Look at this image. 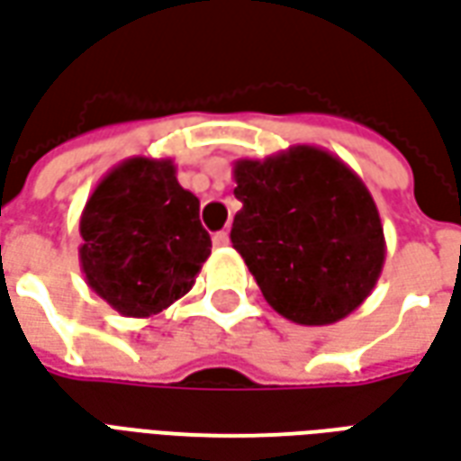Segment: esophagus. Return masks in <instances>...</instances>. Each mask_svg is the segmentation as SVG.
Returning a JSON list of instances; mask_svg holds the SVG:
<instances>
[{"instance_id": "34e87169", "label": "esophagus", "mask_w": 461, "mask_h": 461, "mask_svg": "<svg viewBox=\"0 0 461 461\" xmlns=\"http://www.w3.org/2000/svg\"><path fill=\"white\" fill-rule=\"evenodd\" d=\"M212 241H214V247H227V244H230V234H227V231H217V234H214V237H212Z\"/></svg>"}]
</instances>
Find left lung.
<instances>
[{
    "mask_svg": "<svg viewBox=\"0 0 461 461\" xmlns=\"http://www.w3.org/2000/svg\"><path fill=\"white\" fill-rule=\"evenodd\" d=\"M231 224L264 299L301 326L346 319L375 289L385 234L375 200L346 162L313 145L234 162Z\"/></svg>",
    "mask_w": 461,
    "mask_h": 461,
    "instance_id": "1",
    "label": "left lung"
}]
</instances>
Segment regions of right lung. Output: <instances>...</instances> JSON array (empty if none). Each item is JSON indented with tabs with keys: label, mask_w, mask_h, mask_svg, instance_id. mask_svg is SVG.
Instances as JSON below:
<instances>
[{
	"label": "right lung",
	"mask_w": 461,
	"mask_h": 461,
	"mask_svg": "<svg viewBox=\"0 0 461 461\" xmlns=\"http://www.w3.org/2000/svg\"><path fill=\"white\" fill-rule=\"evenodd\" d=\"M170 158L135 155L95 185L81 212V271L91 291L128 319H150L194 286L212 251L200 200Z\"/></svg>",
	"instance_id": "add662e5"
}]
</instances>
